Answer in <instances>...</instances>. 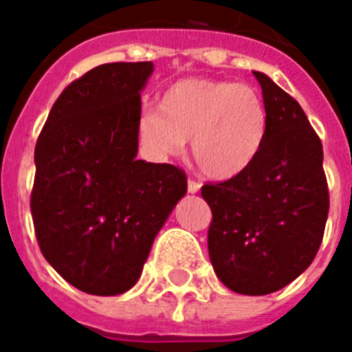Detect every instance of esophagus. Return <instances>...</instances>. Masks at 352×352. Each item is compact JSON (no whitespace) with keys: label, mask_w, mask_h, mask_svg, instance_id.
<instances>
[{"label":"esophagus","mask_w":352,"mask_h":352,"mask_svg":"<svg viewBox=\"0 0 352 352\" xmlns=\"http://www.w3.org/2000/svg\"><path fill=\"white\" fill-rule=\"evenodd\" d=\"M201 184L198 183V181H194V179H188V184H186V188H188V192L190 194H196L198 190H200Z\"/></svg>","instance_id":"34e87169"}]
</instances>
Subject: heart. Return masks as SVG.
Here are the masks:
<instances>
[{
  "label": "heart",
  "instance_id": "obj_1",
  "mask_svg": "<svg viewBox=\"0 0 352 352\" xmlns=\"http://www.w3.org/2000/svg\"><path fill=\"white\" fill-rule=\"evenodd\" d=\"M269 129L259 91L215 78H186L169 87L160 110L139 120V141L156 158H173L190 139L196 168L215 181H228L252 168Z\"/></svg>",
  "mask_w": 352,
  "mask_h": 352
}]
</instances>
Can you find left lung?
<instances>
[{
	"label": "left lung",
	"instance_id": "8db88e82",
	"mask_svg": "<svg viewBox=\"0 0 352 352\" xmlns=\"http://www.w3.org/2000/svg\"><path fill=\"white\" fill-rule=\"evenodd\" d=\"M263 89L269 129L242 175L201 186L210 204L208 250L219 280L236 294L267 296L313 263L330 210L322 142L303 108L269 76Z\"/></svg>",
	"mask_w": 352,
	"mask_h": 352
}]
</instances>
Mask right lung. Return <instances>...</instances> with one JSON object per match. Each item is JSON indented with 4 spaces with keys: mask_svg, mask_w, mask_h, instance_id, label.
Segmentation results:
<instances>
[{
    "mask_svg": "<svg viewBox=\"0 0 352 352\" xmlns=\"http://www.w3.org/2000/svg\"><path fill=\"white\" fill-rule=\"evenodd\" d=\"M152 63H110L66 87L36 142L30 210L39 250L91 296L137 284L152 242L186 192L171 164L137 160Z\"/></svg>",
    "mask_w": 352,
    "mask_h": 352,
    "instance_id": "add662e5",
    "label": "right lung"
}]
</instances>
